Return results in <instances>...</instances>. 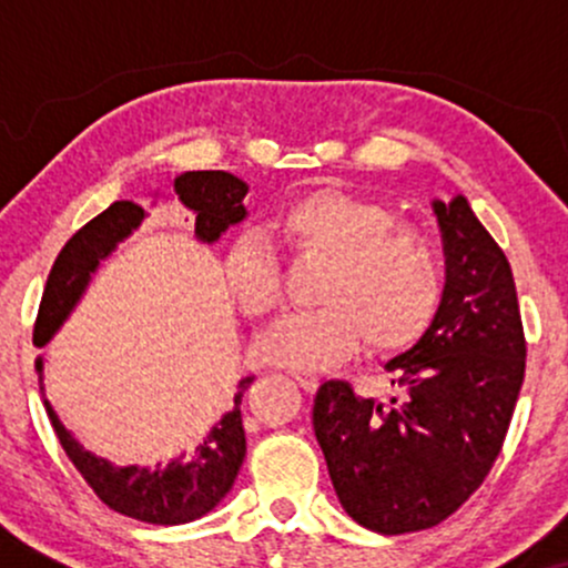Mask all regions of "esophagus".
Instances as JSON below:
<instances>
[{
	"instance_id": "esophagus-1",
	"label": "esophagus",
	"mask_w": 568,
	"mask_h": 568,
	"mask_svg": "<svg viewBox=\"0 0 568 568\" xmlns=\"http://www.w3.org/2000/svg\"><path fill=\"white\" fill-rule=\"evenodd\" d=\"M291 376L302 384L306 393H315L317 384H321V376H317L315 371H291Z\"/></svg>"
}]
</instances>
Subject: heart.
<instances>
[{"instance_id":"obj_1","label":"heart","mask_w":568,"mask_h":568,"mask_svg":"<svg viewBox=\"0 0 568 568\" xmlns=\"http://www.w3.org/2000/svg\"><path fill=\"white\" fill-rule=\"evenodd\" d=\"M379 200L317 189L288 202L277 230L298 258L323 262L321 306L285 315L258 338L272 366L323 368L347 357L361 336L374 349H403L425 336L443 304V262L425 230L393 221ZM224 283L247 317L283 302L280 262L262 234L234 237L224 253Z\"/></svg>"}]
</instances>
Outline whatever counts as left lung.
Instances as JSON below:
<instances>
[{
  "instance_id": "obj_1",
  "label": "left lung",
  "mask_w": 568,
  "mask_h": 568,
  "mask_svg": "<svg viewBox=\"0 0 568 568\" xmlns=\"http://www.w3.org/2000/svg\"><path fill=\"white\" fill-rule=\"evenodd\" d=\"M446 253L443 304L425 336L387 363L389 406L323 382L312 425L352 520L379 534L433 529L478 491L510 427L526 336L510 262L470 202H433Z\"/></svg>"
}]
</instances>
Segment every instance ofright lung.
<instances>
[{"mask_svg":"<svg viewBox=\"0 0 568 568\" xmlns=\"http://www.w3.org/2000/svg\"><path fill=\"white\" fill-rule=\"evenodd\" d=\"M175 194L189 211L197 213L194 234L202 243H216L232 224L245 219L243 197L247 194L245 181L224 171H192L175 179ZM143 221V207L120 200L98 213L93 221L82 226L74 237L58 253L48 283H44L42 302H39L34 323V344L44 347L67 321L69 312L80 302L88 288L90 275L98 264L114 251L116 243L128 237ZM42 374V357L37 361ZM256 376H245L237 384L234 408L202 438L197 448L171 462L168 467H114L106 459H98L67 433L58 422L53 406L44 400L50 422L61 440L71 465L93 488L95 497L114 513L143 520L154 526H179L197 520L211 513L221 499L230 494L245 459V427H243V395Z\"/></svg>","mask_w":568,"mask_h":568,"instance_id":"add662e5","label":"right lung"}]
</instances>
